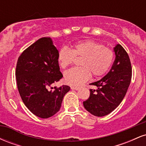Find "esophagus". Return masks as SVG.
I'll return each instance as SVG.
<instances>
[{
    "instance_id": "1",
    "label": "esophagus",
    "mask_w": 146,
    "mask_h": 146,
    "mask_svg": "<svg viewBox=\"0 0 146 146\" xmlns=\"http://www.w3.org/2000/svg\"><path fill=\"white\" fill-rule=\"evenodd\" d=\"M71 88L72 90H78L80 88V87L78 86H71Z\"/></svg>"
}]
</instances>
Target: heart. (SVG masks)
<instances>
[{"mask_svg": "<svg viewBox=\"0 0 146 146\" xmlns=\"http://www.w3.org/2000/svg\"><path fill=\"white\" fill-rule=\"evenodd\" d=\"M112 48L97 42H79L72 46L71 50L62 46L58 51L57 60L60 66L66 69L72 64L75 57L82 58L80 67L73 68L64 74L65 82L72 86H78L86 82L91 77H100L109 69L114 59Z\"/></svg>", "mask_w": 146, "mask_h": 146, "instance_id": "heart-1", "label": "heart"}]
</instances>
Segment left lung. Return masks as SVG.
<instances>
[{"instance_id":"8db88e82","label":"left lung","mask_w":146,"mask_h":146,"mask_svg":"<svg viewBox=\"0 0 146 146\" xmlns=\"http://www.w3.org/2000/svg\"><path fill=\"white\" fill-rule=\"evenodd\" d=\"M115 60L108 74L98 82L90 84L97 89H90V96L83 102L87 111L97 117L113 112L124 98L132 78L130 58L121 44L114 48Z\"/></svg>"}]
</instances>
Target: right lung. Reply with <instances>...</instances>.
Instances as JSON below:
<instances>
[{
    "label": "right lung",
    "instance_id": "add662e5",
    "mask_svg": "<svg viewBox=\"0 0 146 146\" xmlns=\"http://www.w3.org/2000/svg\"><path fill=\"white\" fill-rule=\"evenodd\" d=\"M58 51L47 37L27 48L18 58L16 78L18 92L27 108L36 116L46 119L60 109L70 87H52L63 75L60 71Z\"/></svg>",
    "mask_w": 146,
    "mask_h": 146
}]
</instances>
